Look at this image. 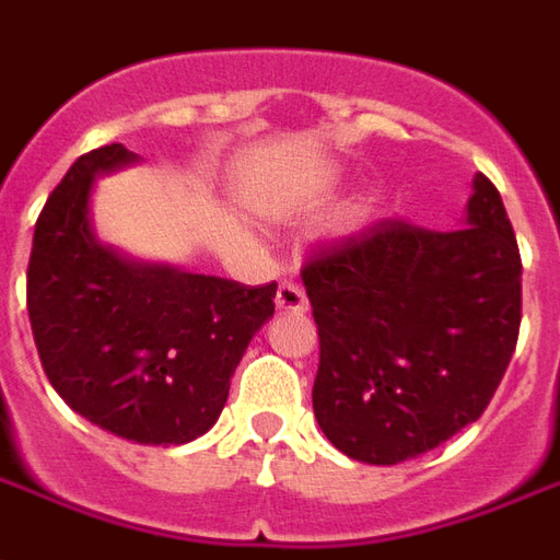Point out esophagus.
Masks as SVG:
<instances>
[{
  "label": "esophagus",
  "instance_id": "1",
  "mask_svg": "<svg viewBox=\"0 0 560 560\" xmlns=\"http://www.w3.org/2000/svg\"><path fill=\"white\" fill-rule=\"evenodd\" d=\"M275 304L280 313H306V295L301 292V285L292 283V280H283V283L277 285V298H275Z\"/></svg>",
  "mask_w": 560,
  "mask_h": 560
}]
</instances>
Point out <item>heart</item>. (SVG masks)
Returning <instances> with one entry per match:
<instances>
[{
  "label": "heart",
  "mask_w": 560,
  "mask_h": 560,
  "mask_svg": "<svg viewBox=\"0 0 560 560\" xmlns=\"http://www.w3.org/2000/svg\"><path fill=\"white\" fill-rule=\"evenodd\" d=\"M372 212H375L372 200H369V197H360V200H354V203L348 206V212H345L342 218V226L348 233H351V230H360V226H365V221L372 218Z\"/></svg>",
  "instance_id": "b5f03b06"
}]
</instances>
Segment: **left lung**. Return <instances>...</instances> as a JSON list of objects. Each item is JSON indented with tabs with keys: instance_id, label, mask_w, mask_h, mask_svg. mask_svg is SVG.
Here are the masks:
<instances>
[{
	"instance_id": "obj_1",
	"label": "left lung",
	"mask_w": 560,
	"mask_h": 560,
	"mask_svg": "<svg viewBox=\"0 0 560 560\" xmlns=\"http://www.w3.org/2000/svg\"><path fill=\"white\" fill-rule=\"evenodd\" d=\"M304 285L322 339L313 410L342 455L401 464L485 413L523 310L516 235L485 174L464 226L381 221L315 254Z\"/></svg>"
}]
</instances>
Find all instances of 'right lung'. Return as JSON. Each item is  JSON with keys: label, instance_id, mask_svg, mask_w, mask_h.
Masks as SVG:
<instances>
[{"label": "right lung", "instance_id": "add662e5", "mask_svg": "<svg viewBox=\"0 0 560 560\" xmlns=\"http://www.w3.org/2000/svg\"><path fill=\"white\" fill-rule=\"evenodd\" d=\"M138 162L105 144L58 183L35 224L28 318L46 377L75 413L124 440L183 445L218 422L235 365L275 315L277 283L250 289L105 245L94 183Z\"/></svg>", "mask_w": 560, "mask_h": 560}]
</instances>
